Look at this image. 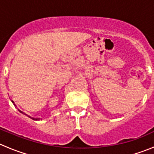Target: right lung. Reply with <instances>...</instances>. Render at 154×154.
<instances>
[{"instance_id": "right-lung-1", "label": "right lung", "mask_w": 154, "mask_h": 154, "mask_svg": "<svg viewBox=\"0 0 154 154\" xmlns=\"http://www.w3.org/2000/svg\"><path fill=\"white\" fill-rule=\"evenodd\" d=\"M12 103H14V102H13V101H12ZM14 105H15V104H14ZM18 111H19V112H21V113H23V114L26 115V116H28V117H29V118H31V117H29V116H27V114H25V113H24V112H21V110H19V109H18ZM31 119H33V120H39V119H33V118H31Z\"/></svg>"}]
</instances>
